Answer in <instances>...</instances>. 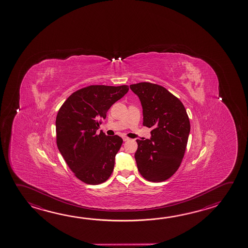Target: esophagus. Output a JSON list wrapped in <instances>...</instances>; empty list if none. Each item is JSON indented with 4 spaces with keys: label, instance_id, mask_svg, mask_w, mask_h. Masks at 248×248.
<instances>
[{
    "label": "esophagus",
    "instance_id": "1",
    "mask_svg": "<svg viewBox=\"0 0 248 248\" xmlns=\"http://www.w3.org/2000/svg\"><path fill=\"white\" fill-rule=\"evenodd\" d=\"M129 138H127V137H123V140L124 141V142H126V141H128L129 140Z\"/></svg>",
    "mask_w": 248,
    "mask_h": 248
}]
</instances>
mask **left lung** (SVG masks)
Here are the masks:
<instances>
[{"label": "left lung", "instance_id": "left-lung-1", "mask_svg": "<svg viewBox=\"0 0 248 248\" xmlns=\"http://www.w3.org/2000/svg\"><path fill=\"white\" fill-rule=\"evenodd\" d=\"M130 88L143 107V125L152 128L151 139L137 140L138 169L148 181H165L177 171L185 155L191 130L186 110L160 85L143 82Z\"/></svg>", "mask_w": 248, "mask_h": 248}]
</instances>
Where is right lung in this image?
Returning a JSON list of instances; mask_svg holds the SVG:
<instances>
[{"instance_id":"obj_1","label":"right lung","mask_w":248,"mask_h":248,"mask_svg":"<svg viewBox=\"0 0 248 248\" xmlns=\"http://www.w3.org/2000/svg\"><path fill=\"white\" fill-rule=\"evenodd\" d=\"M129 91L128 85H91L72 93L56 119L59 152L75 176L89 185L110 177L123 139L96 130L111 105Z\"/></svg>"}]
</instances>
